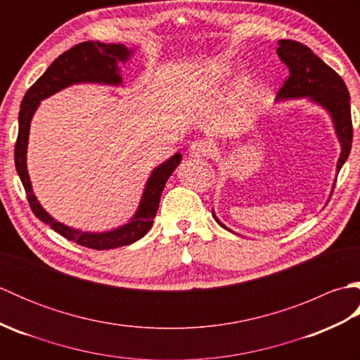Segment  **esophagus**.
I'll list each match as a JSON object with an SVG mask.
<instances>
[{
	"label": "esophagus",
	"mask_w": 360,
	"mask_h": 360,
	"mask_svg": "<svg viewBox=\"0 0 360 360\" xmlns=\"http://www.w3.org/2000/svg\"><path fill=\"white\" fill-rule=\"evenodd\" d=\"M212 145L204 141V139H198L190 143L188 147V155L193 158H201V156H210L212 155Z\"/></svg>",
	"instance_id": "esophagus-1"
}]
</instances>
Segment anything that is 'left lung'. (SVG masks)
Listing matches in <instances>:
<instances>
[{"label": "left lung", "mask_w": 360, "mask_h": 360, "mask_svg": "<svg viewBox=\"0 0 360 360\" xmlns=\"http://www.w3.org/2000/svg\"><path fill=\"white\" fill-rule=\"evenodd\" d=\"M281 62L289 68V77L277 93V101L309 97L312 102L331 114L335 133L342 145L338 160V173L349 156L353 142V122H351L349 93L345 82L333 68L320 60L308 46L294 40H280L277 48ZM213 218H218L213 213ZM227 229L223 223H219ZM229 231V229H227Z\"/></svg>", "instance_id": "8db88e82"}]
</instances>
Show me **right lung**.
Returning <instances> with one entry per match:
<instances>
[{
	"label": "right lung",
	"instance_id": "add662e5",
	"mask_svg": "<svg viewBox=\"0 0 360 360\" xmlns=\"http://www.w3.org/2000/svg\"><path fill=\"white\" fill-rule=\"evenodd\" d=\"M129 56H131V51L127 49L124 44H105L101 41H83L80 44H75L74 48L63 52L58 58L53 60L52 65L44 71L41 77L27 89L18 114V137L17 142H15V167H17L22 187L26 190L27 201L34 215L38 219H41L43 223L49 224L53 231L65 236V238L77 243L80 246L96 250L128 246V244L141 240L150 231L153 226V218L156 217V212L159 209L160 195L164 192L165 182L182 159L181 153H176L174 156L165 160L162 165L153 170L150 179L147 181V186H145L139 209H137L136 215L129 223L103 233L82 232L53 219L41 207L40 202L37 201L32 192L26 167L30 119H32L40 101L56 94L60 89L72 85V83L89 82L105 83V85H120L122 77L119 75L117 62H127Z\"/></svg>",
	"mask_w": 360,
	"mask_h": 360
}]
</instances>
